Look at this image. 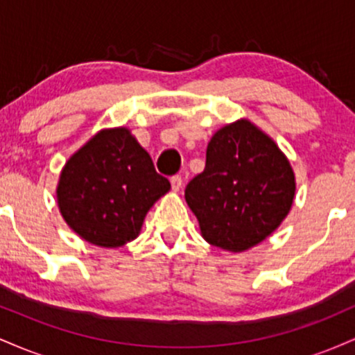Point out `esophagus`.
Instances as JSON below:
<instances>
[{"label": "esophagus", "instance_id": "obj_1", "mask_svg": "<svg viewBox=\"0 0 355 355\" xmlns=\"http://www.w3.org/2000/svg\"><path fill=\"white\" fill-rule=\"evenodd\" d=\"M170 183H172V190H173V191H178V190L182 189L183 180H182L180 175H173V177L170 178Z\"/></svg>", "mask_w": 355, "mask_h": 355}]
</instances>
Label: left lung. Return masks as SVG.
<instances>
[{
    "label": "left lung",
    "instance_id": "left-lung-1",
    "mask_svg": "<svg viewBox=\"0 0 355 355\" xmlns=\"http://www.w3.org/2000/svg\"><path fill=\"white\" fill-rule=\"evenodd\" d=\"M295 195V175L270 137L248 120L220 128L207 146L205 170L185 200L211 245L243 252L282 223Z\"/></svg>",
    "mask_w": 355,
    "mask_h": 355
}]
</instances>
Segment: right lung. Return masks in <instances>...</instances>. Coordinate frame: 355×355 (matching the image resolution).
Instances as JSON below:
<instances>
[{
	"label": "right lung",
	"instance_id": "obj_1",
	"mask_svg": "<svg viewBox=\"0 0 355 355\" xmlns=\"http://www.w3.org/2000/svg\"><path fill=\"white\" fill-rule=\"evenodd\" d=\"M170 190L128 128L101 130L61 170L56 198L64 222L100 247H121L140 234L146 211Z\"/></svg>",
	"mask_w": 355,
	"mask_h": 355
}]
</instances>
